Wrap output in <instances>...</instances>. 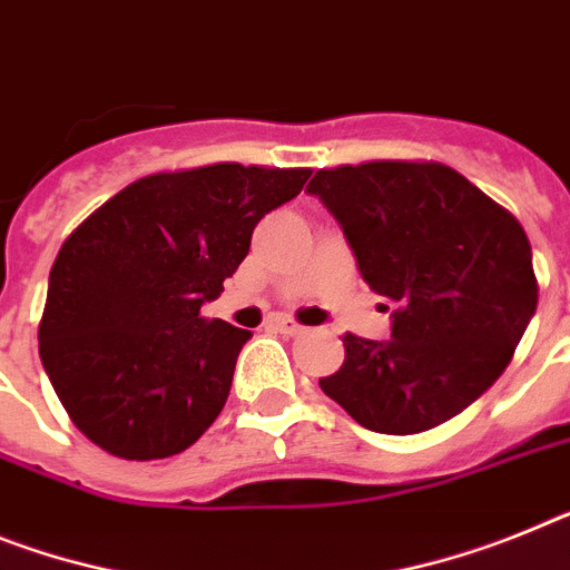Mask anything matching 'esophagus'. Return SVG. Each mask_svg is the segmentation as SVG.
Here are the masks:
<instances>
[{"mask_svg": "<svg viewBox=\"0 0 570 570\" xmlns=\"http://www.w3.org/2000/svg\"><path fill=\"white\" fill-rule=\"evenodd\" d=\"M274 328L279 334H285V337H299V334L305 332L303 325L296 323V320H288V317H276L274 320Z\"/></svg>", "mask_w": 570, "mask_h": 570, "instance_id": "obj_1", "label": "esophagus"}]
</instances>
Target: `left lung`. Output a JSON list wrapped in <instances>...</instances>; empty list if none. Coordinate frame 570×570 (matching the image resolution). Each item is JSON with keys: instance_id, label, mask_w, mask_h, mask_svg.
Instances as JSON below:
<instances>
[{"instance_id": "8db88e82", "label": "left lung", "mask_w": 570, "mask_h": 570, "mask_svg": "<svg viewBox=\"0 0 570 570\" xmlns=\"http://www.w3.org/2000/svg\"><path fill=\"white\" fill-rule=\"evenodd\" d=\"M311 196L337 218L392 340L345 334L343 366L320 386L360 426L415 435L479 401L537 314L522 225L444 164L372 160L320 169Z\"/></svg>"}]
</instances>
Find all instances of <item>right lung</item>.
I'll return each instance as SVG.
<instances>
[{"label": "right lung", "mask_w": 570, "mask_h": 570, "mask_svg": "<svg viewBox=\"0 0 570 570\" xmlns=\"http://www.w3.org/2000/svg\"><path fill=\"white\" fill-rule=\"evenodd\" d=\"M308 175L242 164L146 175L62 242L40 357L68 417L100 450L167 459L216 421L250 332L198 311L236 274L253 227Z\"/></svg>", "instance_id": "add662e5"}]
</instances>
